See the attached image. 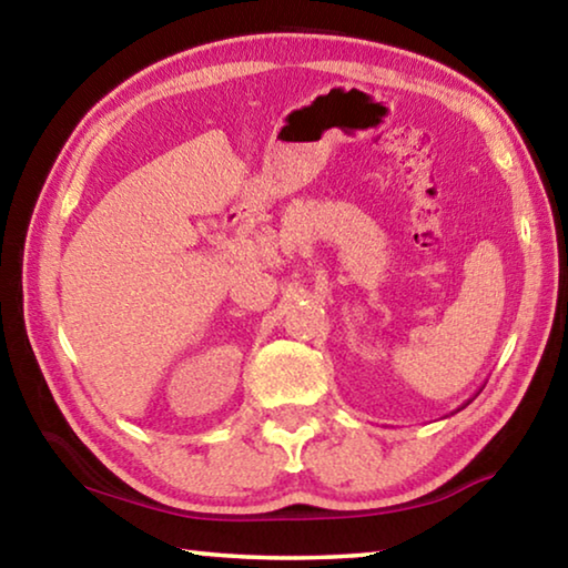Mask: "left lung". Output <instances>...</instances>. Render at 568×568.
<instances>
[{
    "instance_id": "8db88e82",
    "label": "left lung",
    "mask_w": 568,
    "mask_h": 568,
    "mask_svg": "<svg viewBox=\"0 0 568 568\" xmlns=\"http://www.w3.org/2000/svg\"><path fill=\"white\" fill-rule=\"evenodd\" d=\"M468 403H470V400H468ZM468 403H464V406H468ZM464 406H460V408H464ZM460 408H458V410H460Z\"/></svg>"
}]
</instances>
